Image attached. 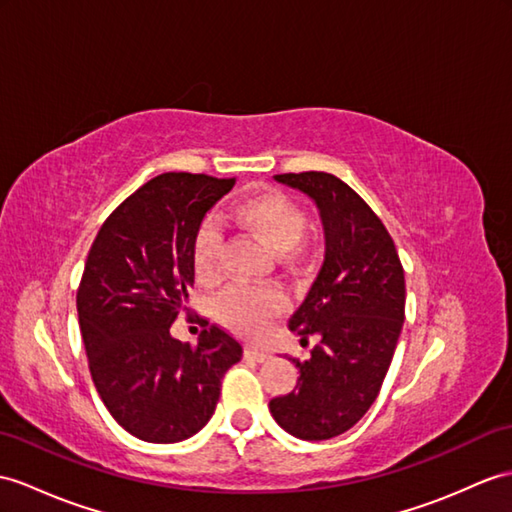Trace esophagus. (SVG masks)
I'll return each instance as SVG.
<instances>
[{
  "instance_id": "34e87169",
  "label": "esophagus",
  "mask_w": 512,
  "mask_h": 512,
  "mask_svg": "<svg viewBox=\"0 0 512 512\" xmlns=\"http://www.w3.org/2000/svg\"><path fill=\"white\" fill-rule=\"evenodd\" d=\"M245 358L256 360V363H265V360H269L271 356H269V352L258 350V347H247V350H245Z\"/></svg>"
}]
</instances>
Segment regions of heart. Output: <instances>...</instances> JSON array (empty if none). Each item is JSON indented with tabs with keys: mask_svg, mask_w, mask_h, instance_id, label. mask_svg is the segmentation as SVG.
<instances>
[{
	"mask_svg": "<svg viewBox=\"0 0 512 512\" xmlns=\"http://www.w3.org/2000/svg\"><path fill=\"white\" fill-rule=\"evenodd\" d=\"M232 221L278 254L280 265L293 276H302L313 265L315 243L306 234V213L284 191L258 189L249 193L234 206ZM193 269L204 284H213L221 276V236L213 226H204L195 236ZM282 306L284 299L278 291L232 286L217 299L215 313L228 328L254 339Z\"/></svg>",
	"mask_w": 512,
	"mask_h": 512,
	"instance_id": "b5f03b06",
	"label": "heart"
}]
</instances>
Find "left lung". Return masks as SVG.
Wrapping results in <instances>:
<instances>
[{
    "mask_svg": "<svg viewBox=\"0 0 512 512\" xmlns=\"http://www.w3.org/2000/svg\"><path fill=\"white\" fill-rule=\"evenodd\" d=\"M278 182L315 199L326 230V260L289 328L317 345L297 386L269 410L289 434L326 441L350 430L376 402L400 339L406 306L404 267L380 217L332 173H280Z\"/></svg>",
    "mask_w": 512,
    "mask_h": 512,
    "instance_id": "obj_1",
    "label": "left lung"
}]
</instances>
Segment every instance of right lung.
I'll return each mask as SVG.
<instances>
[{
    "instance_id": "add662e5",
    "label": "right lung",
    "mask_w": 512,
    "mask_h": 512,
    "mask_svg": "<svg viewBox=\"0 0 512 512\" xmlns=\"http://www.w3.org/2000/svg\"><path fill=\"white\" fill-rule=\"evenodd\" d=\"M236 178L171 171L145 182L99 228L78 286L95 389L136 439L178 443L213 417L243 345L217 323L193 347L169 334L195 280L199 223Z\"/></svg>"
}]
</instances>
